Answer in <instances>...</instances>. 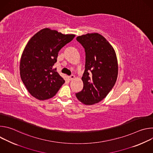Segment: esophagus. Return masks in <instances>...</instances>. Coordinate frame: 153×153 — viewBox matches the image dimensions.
Wrapping results in <instances>:
<instances>
[{"label":"esophagus","mask_w":153,"mask_h":153,"mask_svg":"<svg viewBox=\"0 0 153 153\" xmlns=\"http://www.w3.org/2000/svg\"><path fill=\"white\" fill-rule=\"evenodd\" d=\"M74 78H75V76H74V75H71L70 76H69L68 77V79H69V80L71 81V80H74Z\"/></svg>","instance_id":"1"}]
</instances>
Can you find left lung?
I'll list each match as a JSON object with an SVG mask.
<instances>
[{
	"label": "left lung",
	"mask_w": 153,
	"mask_h": 153,
	"mask_svg": "<svg viewBox=\"0 0 153 153\" xmlns=\"http://www.w3.org/2000/svg\"><path fill=\"white\" fill-rule=\"evenodd\" d=\"M85 48V70L83 90L76 94L82 103L91 105L103 100L113 88L118 74L116 52L101 34L88 33L77 37Z\"/></svg>",
	"instance_id": "left-lung-1"
}]
</instances>
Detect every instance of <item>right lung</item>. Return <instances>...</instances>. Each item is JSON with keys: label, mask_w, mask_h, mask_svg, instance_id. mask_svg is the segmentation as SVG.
Segmentation results:
<instances>
[{"label": "right lung", "mask_w": 153, "mask_h": 153, "mask_svg": "<svg viewBox=\"0 0 153 153\" xmlns=\"http://www.w3.org/2000/svg\"><path fill=\"white\" fill-rule=\"evenodd\" d=\"M74 37L46 28L27 43L20 59V74L28 92L37 99L53 97L65 83L53 66L60 50Z\"/></svg>", "instance_id": "right-lung-1"}]
</instances>
